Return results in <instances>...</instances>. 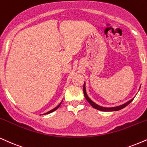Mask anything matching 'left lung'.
<instances>
[{"instance_id":"1","label":"left lung","mask_w":147,"mask_h":147,"mask_svg":"<svg viewBox=\"0 0 147 147\" xmlns=\"http://www.w3.org/2000/svg\"><path fill=\"white\" fill-rule=\"evenodd\" d=\"M140 88H139V90H140ZM84 94L85 98H86V100H88V102H89V103L94 108L98 109V110L102 111V112H114V111H118V110H120V109H123L124 107H126V106L128 105L129 104L130 102H131L134 98H133L132 99L129 100V101H127V102H125V103L123 104V105L116 106V107H102V106L97 105L96 103H95L94 102L92 101V100L90 98H89V96H88V94H87V92H86V83H85V82H84Z\"/></svg>"}]
</instances>
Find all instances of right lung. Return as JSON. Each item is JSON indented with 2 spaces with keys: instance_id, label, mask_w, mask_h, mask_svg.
Here are the masks:
<instances>
[{
  "instance_id": "obj_1",
  "label": "right lung",
  "mask_w": 147,
  "mask_h": 147,
  "mask_svg": "<svg viewBox=\"0 0 147 147\" xmlns=\"http://www.w3.org/2000/svg\"><path fill=\"white\" fill-rule=\"evenodd\" d=\"M61 102H62V100H61ZM61 102H60V103L59 104V105H58L57 106V107H55V108H54V109H51V110H50V111H49V112H47V113H45V114H50V113H51V112H54V111H55L57 109H58V107H59V106H60V105H61Z\"/></svg>"
}]
</instances>
